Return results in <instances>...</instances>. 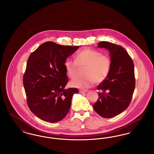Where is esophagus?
<instances>
[{
    "label": "esophagus",
    "instance_id": "34e87169",
    "mask_svg": "<svg viewBox=\"0 0 154 154\" xmlns=\"http://www.w3.org/2000/svg\"><path fill=\"white\" fill-rule=\"evenodd\" d=\"M87 91H88V90H87V89H80L79 91V92H80V93H81V94H84L85 92H87Z\"/></svg>",
    "mask_w": 154,
    "mask_h": 154
}]
</instances>
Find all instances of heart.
<instances>
[{"mask_svg": "<svg viewBox=\"0 0 154 154\" xmlns=\"http://www.w3.org/2000/svg\"><path fill=\"white\" fill-rule=\"evenodd\" d=\"M64 67L67 75L72 79L78 75L79 69L84 68L82 79H75L70 85L74 88L85 89L92 87L95 83L99 84L105 80L110 73L111 59L107 55L91 50L84 49L77 53L75 60L66 59Z\"/></svg>", "mask_w": 154, "mask_h": 154, "instance_id": "b5f03b06", "label": "heart"}]
</instances>
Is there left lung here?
<instances>
[{
    "label": "left lung",
    "mask_w": 154,
    "mask_h": 154,
    "mask_svg": "<svg viewBox=\"0 0 154 154\" xmlns=\"http://www.w3.org/2000/svg\"><path fill=\"white\" fill-rule=\"evenodd\" d=\"M98 47L110 52L111 67L106 79L97 87L99 98L92 106L96 112L106 118L117 116L126 110L132 100L135 88L134 64L121 45L101 42Z\"/></svg>",
    "instance_id": "8db88e82"
}]
</instances>
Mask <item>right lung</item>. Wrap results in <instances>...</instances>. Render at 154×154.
I'll use <instances>...</instances> for the list:
<instances>
[{
  "label": "right lung",
  "mask_w": 154,
  "mask_h": 154,
  "mask_svg": "<svg viewBox=\"0 0 154 154\" xmlns=\"http://www.w3.org/2000/svg\"><path fill=\"white\" fill-rule=\"evenodd\" d=\"M79 46L47 42L32 52L28 59L23 84L30 111L42 120L57 122L65 117L72 96L78 89L65 87L69 79L64 67L66 58Z\"/></svg>",
  "instance_id": "1"
}]
</instances>
